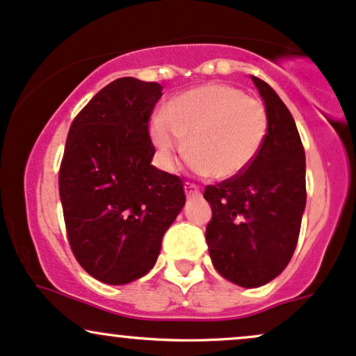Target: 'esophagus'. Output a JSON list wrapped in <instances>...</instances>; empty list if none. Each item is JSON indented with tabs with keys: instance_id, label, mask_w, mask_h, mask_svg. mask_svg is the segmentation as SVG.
<instances>
[{
	"instance_id": "34e87169",
	"label": "esophagus",
	"mask_w": 356,
	"mask_h": 356,
	"mask_svg": "<svg viewBox=\"0 0 356 356\" xmlns=\"http://www.w3.org/2000/svg\"><path fill=\"white\" fill-rule=\"evenodd\" d=\"M185 191H186L188 198H196V196L202 195V190H200V186L195 185V183H186Z\"/></svg>"
}]
</instances>
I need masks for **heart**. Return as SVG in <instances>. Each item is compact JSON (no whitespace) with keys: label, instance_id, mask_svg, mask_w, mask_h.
Here are the masks:
<instances>
[{"label":"heart","instance_id":"heart-1","mask_svg":"<svg viewBox=\"0 0 356 356\" xmlns=\"http://www.w3.org/2000/svg\"><path fill=\"white\" fill-rule=\"evenodd\" d=\"M268 116L260 99L227 83H210L177 96L152 124V140L171 166L183 152L200 173L215 179L241 175L260 153Z\"/></svg>","mask_w":356,"mask_h":356}]
</instances>
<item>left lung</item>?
I'll return each instance as SVG.
<instances>
[{
	"instance_id": "1",
	"label": "left lung",
	"mask_w": 356,
	"mask_h": 356,
	"mask_svg": "<svg viewBox=\"0 0 356 356\" xmlns=\"http://www.w3.org/2000/svg\"><path fill=\"white\" fill-rule=\"evenodd\" d=\"M268 129L252 165L204 188L213 216L207 245L216 271L245 288L277 278L298 243L307 204L305 149L295 120L273 88L257 76Z\"/></svg>"
}]
</instances>
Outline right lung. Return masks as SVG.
I'll return each instance as SVG.
<instances>
[{
  "label": "right lung",
  "instance_id": "obj_1",
  "mask_svg": "<svg viewBox=\"0 0 356 356\" xmlns=\"http://www.w3.org/2000/svg\"><path fill=\"white\" fill-rule=\"evenodd\" d=\"M154 81L118 78L70 127L58 175L66 235L86 273L124 285L148 273L186 202L183 179L152 165Z\"/></svg>",
  "mask_w": 356,
  "mask_h": 356
}]
</instances>
